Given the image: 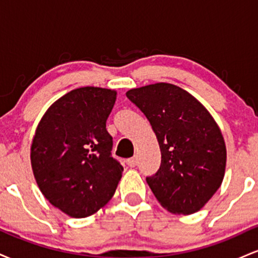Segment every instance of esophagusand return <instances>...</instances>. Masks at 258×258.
<instances>
[{"mask_svg":"<svg viewBox=\"0 0 258 258\" xmlns=\"http://www.w3.org/2000/svg\"><path fill=\"white\" fill-rule=\"evenodd\" d=\"M126 162L130 167H135L136 165H137V158H136V156H133V158L127 159Z\"/></svg>","mask_w":258,"mask_h":258,"instance_id":"esophagus-1","label":"esophagus"}]
</instances>
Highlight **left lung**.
I'll use <instances>...</instances> for the list:
<instances>
[{
  "instance_id": "left-lung-1",
  "label": "left lung",
  "mask_w": 258,
  "mask_h": 258,
  "mask_svg": "<svg viewBox=\"0 0 258 258\" xmlns=\"http://www.w3.org/2000/svg\"><path fill=\"white\" fill-rule=\"evenodd\" d=\"M126 96L146 115L161 150L158 172L147 177L153 194L173 214L199 211L221 186L226 170V144L214 117L190 93L165 82Z\"/></svg>"
}]
</instances>
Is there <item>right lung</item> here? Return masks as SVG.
Returning <instances> with one entry per match:
<instances>
[{"mask_svg":"<svg viewBox=\"0 0 258 258\" xmlns=\"http://www.w3.org/2000/svg\"><path fill=\"white\" fill-rule=\"evenodd\" d=\"M115 100L116 92L106 88L73 90L46 111L32 139L31 166L40 190L72 217L98 211L122 176L106 131Z\"/></svg>","mask_w":258,"mask_h":258,"instance_id":"right-lung-1","label":"right lung"}]
</instances>
